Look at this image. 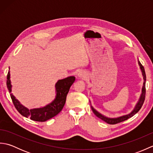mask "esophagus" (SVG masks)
Masks as SVG:
<instances>
[{
	"label": "esophagus",
	"mask_w": 153,
	"mask_h": 153,
	"mask_svg": "<svg viewBox=\"0 0 153 153\" xmlns=\"http://www.w3.org/2000/svg\"><path fill=\"white\" fill-rule=\"evenodd\" d=\"M77 77H79V79H83V78H85V74L83 72V71H79L77 74Z\"/></svg>",
	"instance_id": "34e87169"
}]
</instances>
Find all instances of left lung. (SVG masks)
<instances>
[{
  "label": "left lung",
  "mask_w": 153,
  "mask_h": 153,
  "mask_svg": "<svg viewBox=\"0 0 153 153\" xmlns=\"http://www.w3.org/2000/svg\"><path fill=\"white\" fill-rule=\"evenodd\" d=\"M138 64L139 66V68H140L141 71L142 73V76L143 77V85L142 87V89H141V95L139 97V99L138 100L137 102L136 103V105L134 107V108L132 110V111L131 112H129L128 114H125L119 117H116V118H109V117H107L105 115L102 114L101 113H100L99 111H97L96 109H95L93 107V106L91 104V101L89 100L90 104H91V108L93 113L95 114L100 119H101L103 121H105L107 123H109V124H116V123H118L120 122H122L125 121V120L129 119V118H131L133 116H134L136 113H137L139 112V110L141 109L143 105V102L145 101V82H146V74H145V71L144 67L142 66V64H141L140 62L138 60Z\"/></svg>",
  "instance_id": "8db88e82"
}]
</instances>
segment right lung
<instances>
[{"label": "right lung", "mask_w": 153, "mask_h": 153, "mask_svg": "<svg viewBox=\"0 0 153 153\" xmlns=\"http://www.w3.org/2000/svg\"><path fill=\"white\" fill-rule=\"evenodd\" d=\"M10 70V68H9ZM76 79L74 76H70L66 78L58 80L55 84V96L54 99L48 104L46 106L35 108L29 110L26 107L22 105L18 99L13 95L12 93V87L10 81V70L7 75V80H6V85L9 93H10L11 99L16 110L20 113L23 116L26 118H30L31 120L37 122H45L54 116L57 115L62 110L66 102V96L71 85L74 83Z\"/></svg>", "instance_id": "add662e5"}]
</instances>
